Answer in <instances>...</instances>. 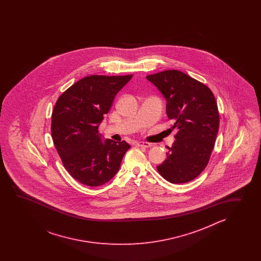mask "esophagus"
Masks as SVG:
<instances>
[{
  "instance_id": "obj_1",
  "label": "esophagus",
  "mask_w": 261,
  "mask_h": 261,
  "mask_svg": "<svg viewBox=\"0 0 261 261\" xmlns=\"http://www.w3.org/2000/svg\"><path fill=\"white\" fill-rule=\"evenodd\" d=\"M136 144H137L138 146H141V147H145V148H147V147H150V146H151V144L147 143V142H138Z\"/></svg>"
}]
</instances>
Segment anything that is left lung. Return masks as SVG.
I'll use <instances>...</instances> for the list:
<instances>
[{"label":"left lung","mask_w":261,"mask_h":261,"mask_svg":"<svg viewBox=\"0 0 261 261\" xmlns=\"http://www.w3.org/2000/svg\"><path fill=\"white\" fill-rule=\"evenodd\" d=\"M166 99V113L176 129L175 141L168 147L166 161L156 167L172 184L188 183L207 166L219 128V113L211 89L188 74L168 70L149 74Z\"/></svg>","instance_id":"1"}]
</instances>
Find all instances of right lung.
<instances>
[{"label":"right lung","mask_w":261,"mask_h":261,"mask_svg":"<svg viewBox=\"0 0 261 261\" xmlns=\"http://www.w3.org/2000/svg\"><path fill=\"white\" fill-rule=\"evenodd\" d=\"M133 74L89 75L59 97L52 112L51 135L68 172L89 187L107 183L119 170L129 149L125 141H102L99 126L117 92Z\"/></svg>","instance_id":"add662e5"}]
</instances>
